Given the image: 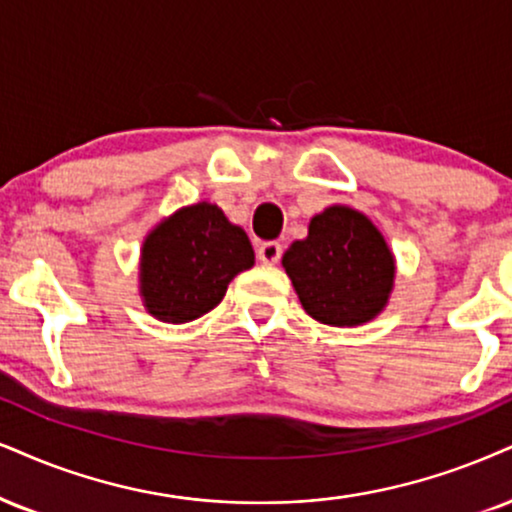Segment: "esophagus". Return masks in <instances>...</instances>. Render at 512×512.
Returning a JSON list of instances; mask_svg holds the SVG:
<instances>
[{"mask_svg":"<svg viewBox=\"0 0 512 512\" xmlns=\"http://www.w3.org/2000/svg\"><path fill=\"white\" fill-rule=\"evenodd\" d=\"M256 256H258V261L266 263V266H273V263L280 261V256H282V244H277V242L261 244V246H258Z\"/></svg>","mask_w":512,"mask_h":512,"instance_id":"esophagus-1","label":"esophagus"}]
</instances>
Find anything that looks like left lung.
Wrapping results in <instances>:
<instances>
[{
  "mask_svg": "<svg viewBox=\"0 0 512 512\" xmlns=\"http://www.w3.org/2000/svg\"><path fill=\"white\" fill-rule=\"evenodd\" d=\"M282 268L311 318L332 327L370 323L394 287V256L368 216L330 206L311 218L308 237L282 256Z\"/></svg>",
  "mask_w": 512,
  "mask_h": 512,
  "instance_id": "obj_1",
  "label": "left lung"
}]
</instances>
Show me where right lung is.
I'll list each match as a JSON object with an SVG mask.
<instances>
[{
  "label": "right lung",
  "instance_id": "obj_1",
  "mask_svg": "<svg viewBox=\"0 0 512 512\" xmlns=\"http://www.w3.org/2000/svg\"><path fill=\"white\" fill-rule=\"evenodd\" d=\"M254 266V249L216 204L185 206L161 220L142 244L140 294L163 323H189L213 311L232 277Z\"/></svg>",
  "mask_w": 512,
  "mask_h": 512
}]
</instances>
